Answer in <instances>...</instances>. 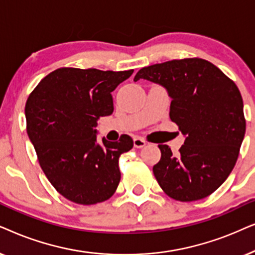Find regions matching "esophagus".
Instances as JSON below:
<instances>
[{
  "label": "esophagus",
  "instance_id": "obj_1",
  "mask_svg": "<svg viewBox=\"0 0 255 255\" xmlns=\"http://www.w3.org/2000/svg\"><path fill=\"white\" fill-rule=\"evenodd\" d=\"M145 144H147V142H145L143 138H141V137H135L134 138V147L142 148V147H144Z\"/></svg>",
  "mask_w": 255,
  "mask_h": 255
}]
</instances>
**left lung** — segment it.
I'll return each mask as SVG.
<instances>
[{
	"mask_svg": "<svg viewBox=\"0 0 255 255\" xmlns=\"http://www.w3.org/2000/svg\"><path fill=\"white\" fill-rule=\"evenodd\" d=\"M161 85L171 98L170 119L185 136L178 155L158 144L156 181L179 202L203 199L229 177L246 131L239 88L216 65L201 58L175 59L143 67L134 81Z\"/></svg>",
	"mask_w": 255,
	"mask_h": 255,
	"instance_id": "8db88e82",
	"label": "left lung"
}]
</instances>
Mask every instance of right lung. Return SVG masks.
I'll list each match as a JSON object with an SVG mask.
<instances>
[{
    "instance_id": "obj_1",
    "label": "right lung",
    "mask_w": 255,
    "mask_h": 255,
    "mask_svg": "<svg viewBox=\"0 0 255 255\" xmlns=\"http://www.w3.org/2000/svg\"><path fill=\"white\" fill-rule=\"evenodd\" d=\"M133 72L62 67L43 78L26 100V131L40 168L71 202L97 204L118 188L119 157L133 148V140L125 134L100 144L94 127L113 113L111 93Z\"/></svg>"
}]
</instances>
